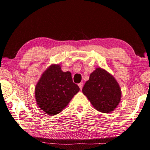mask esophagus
Returning a JSON list of instances; mask_svg holds the SVG:
<instances>
[{"instance_id":"34e87169","label":"esophagus","mask_w":150,"mask_h":150,"mask_svg":"<svg viewBox=\"0 0 150 150\" xmlns=\"http://www.w3.org/2000/svg\"><path fill=\"white\" fill-rule=\"evenodd\" d=\"M83 84V83L82 82H80V83H78V86H79V88H80V90H82V89Z\"/></svg>"}]
</instances>
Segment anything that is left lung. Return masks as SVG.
Instances as JSON below:
<instances>
[{"mask_svg":"<svg viewBox=\"0 0 150 150\" xmlns=\"http://www.w3.org/2000/svg\"><path fill=\"white\" fill-rule=\"evenodd\" d=\"M82 92L96 110L111 112L121 99V90L112 76L101 68H97L86 82Z\"/></svg>","mask_w":150,"mask_h":150,"instance_id":"8db88e82","label":"left lung"}]
</instances>
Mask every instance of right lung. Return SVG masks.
I'll use <instances>...</instances> for the list:
<instances>
[{
    "mask_svg": "<svg viewBox=\"0 0 150 150\" xmlns=\"http://www.w3.org/2000/svg\"><path fill=\"white\" fill-rule=\"evenodd\" d=\"M79 90L70 72H62L59 64H52L43 73L35 86L37 104L47 115H56Z\"/></svg>",
    "mask_w": 150,
    "mask_h": 150,
    "instance_id": "add662e5",
    "label": "right lung"
}]
</instances>
